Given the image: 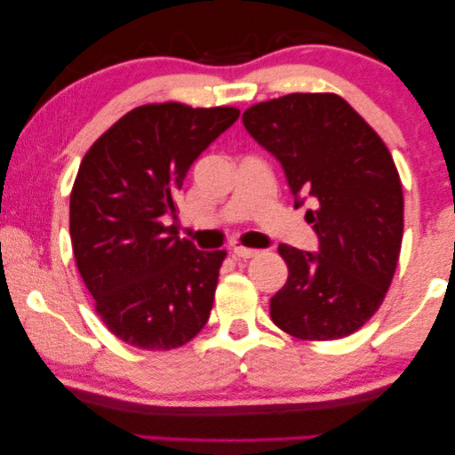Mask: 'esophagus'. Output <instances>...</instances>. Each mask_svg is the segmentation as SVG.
Masks as SVG:
<instances>
[{
    "label": "esophagus",
    "instance_id": "esophagus-1",
    "mask_svg": "<svg viewBox=\"0 0 455 455\" xmlns=\"http://www.w3.org/2000/svg\"><path fill=\"white\" fill-rule=\"evenodd\" d=\"M232 252H234V257L238 259V260L252 259V257H257V254H259V251H254V248H244V246H234Z\"/></svg>",
    "mask_w": 455,
    "mask_h": 455
}]
</instances>
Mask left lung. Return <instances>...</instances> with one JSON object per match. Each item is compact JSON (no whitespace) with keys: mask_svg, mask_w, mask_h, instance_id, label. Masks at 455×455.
<instances>
[{"mask_svg":"<svg viewBox=\"0 0 455 455\" xmlns=\"http://www.w3.org/2000/svg\"><path fill=\"white\" fill-rule=\"evenodd\" d=\"M244 128L283 167L294 207L319 251L279 244L288 282L271 298V319L300 339L346 338L381 307L403 234V195L379 134L333 92H291L257 103Z\"/></svg>","mask_w":455,"mask_h":455,"instance_id":"left-lung-1","label":"left lung"}]
</instances>
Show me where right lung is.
<instances>
[{"label":"right lung","mask_w":455,"mask_h":455,"mask_svg":"<svg viewBox=\"0 0 455 455\" xmlns=\"http://www.w3.org/2000/svg\"><path fill=\"white\" fill-rule=\"evenodd\" d=\"M235 108L140 105L84 155L70 195V238L97 315L142 350L184 346L207 323L226 251L178 238L176 196Z\"/></svg>","instance_id":"right-lung-1"}]
</instances>
